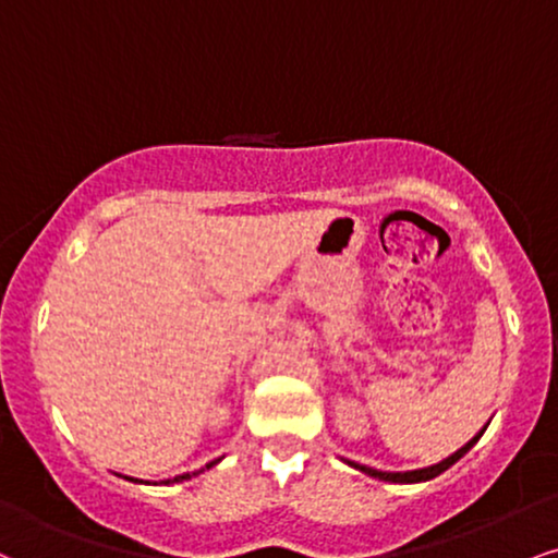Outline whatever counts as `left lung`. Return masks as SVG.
Listing matches in <instances>:
<instances>
[{
  "mask_svg": "<svg viewBox=\"0 0 558 558\" xmlns=\"http://www.w3.org/2000/svg\"><path fill=\"white\" fill-rule=\"evenodd\" d=\"M483 432H486V426L481 428L478 434L473 436L471 441H468L465 447H460L458 452L454 454H449L447 460H441V462H436V465H428V468H418V471H402V473H389V471H377V468H366V465H359V462H351V460H345L348 465L351 468H355V471H361V473H366V475H372V478H379V481H387V483H424V481H432V478H436V475H441L445 471H449V468L454 465V462H458L462 454H468V449H471L475 441L481 439L483 436Z\"/></svg>",
  "mask_w": 558,
  "mask_h": 558,
  "instance_id": "obj_1",
  "label": "left lung"
}]
</instances>
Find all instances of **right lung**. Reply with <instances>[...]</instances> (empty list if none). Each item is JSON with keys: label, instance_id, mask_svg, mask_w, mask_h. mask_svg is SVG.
Here are the masks:
<instances>
[{"label": "right lung", "instance_id": "1", "mask_svg": "<svg viewBox=\"0 0 558 558\" xmlns=\"http://www.w3.org/2000/svg\"><path fill=\"white\" fill-rule=\"evenodd\" d=\"M215 462H220V460H213V462H207V465L203 468V471H207V468H213ZM203 471H197V473H181V475H177V478H169V481H160L163 483V486H169V483H181V481H190V478H194V475H199ZM126 481H134V483H143V481H137V478H130V475H124ZM145 483H150V481H145Z\"/></svg>", "mask_w": 558, "mask_h": 558}]
</instances>
